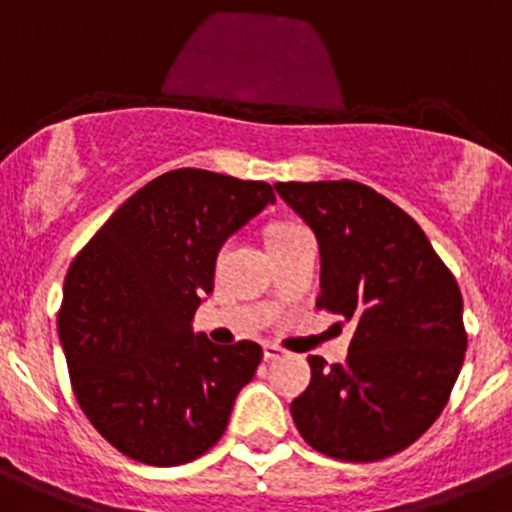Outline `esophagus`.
Listing matches in <instances>:
<instances>
[{
  "mask_svg": "<svg viewBox=\"0 0 512 512\" xmlns=\"http://www.w3.org/2000/svg\"><path fill=\"white\" fill-rule=\"evenodd\" d=\"M285 356V348L275 346V343H265V358L267 361H278Z\"/></svg>",
  "mask_w": 512,
  "mask_h": 512,
  "instance_id": "obj_1",
  "label": "esophagus"
}]
</instances>
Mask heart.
Segmentation results:
<instances>
[{
    "mask_svg": "<svg viewBox=\"0 0 512 512\" xmlns=\"http://www.w3.org/2000/svg\"><path fill=\"white\" fill-rule=\"evenodd\" d=\"M300 224H288V222H280V224H272V227H267V245H270V242H275V240H280V237H288V234H293V232H300Z\"/></svg>",
    "mask_w": 512,
    "mask_h": 512,
    "instance_id": "heart-1",
    "label": "heart"
}]
</instances>
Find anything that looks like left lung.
Listing matches in <instances>:
<instances>
[{"mask_svg": "<svg viewBox=\"0 0 512 512\" xmlns=\"http://www.w3.org/2000/svg\"><path fill=\"white\" fill-rule=\"evenodd\" d=\"M280 197L321 250L318 308L351 321L346 364L310 356L290 414L313 450L346 462L396 455L442 414L465 361L462 293L404 209L358 181H288Z\"/></svg>", "mask_w": 512, "mask_h": 512, "instance_id": "left-lung-1", "label": "left lung"}]
</instances>
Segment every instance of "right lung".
Masks as SVG:
<instances>
[{"label":"right lung","instance_id":"1","mask_svg":"<svg viewBox=\"0 0 512 512\" xmlns=\"http://www.w3.org/2000/svg\"><path fill=\"white\" fill-rule=\"evenodd\" d=\"M275 191L204 169L156 176L78 252L65 278L57 333L85 417L143 465L197 460L224 434L262 348L214 346L191 321L214 288L227 237Z\"/></svg>","mask_w":512,"mask_h":512}]
</instances>
